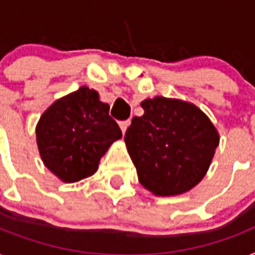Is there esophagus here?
<instances>
[{
	"label": "esophagus",
	"instance_id": "34e87169",
	"mask_svg": "<svg viewBox=\"0 0 255 255\" xmlns=\"http://www.w3.org/2000/svg\"><path fill=\"white\" fill-rule=\"evenodd\" d=\"M129 123H131L129 121L119 122V126H121V129H122V132H123V133H126V131H127V128H128V126H129Z\"/></svg>",
	"mask_w": 255,
	"mask_h": 255
}]
</instances>
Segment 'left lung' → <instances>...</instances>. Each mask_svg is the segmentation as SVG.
I'll list each match as a JSON object with an SVG mask.
<instances>
[{
	"mask_svg": "<svg viewBox=\"0 0 255 255\" xmlns=\"http://www.w3.org/2000/svg\"><path fill=\"white\" fill-rule=\"evenodd\" d=\"M124 141L138 182L156 196L190 191L207 174L220 136L194 103L154 97L144 99Z\"/></svg>",
	"mask_w": 255,
	"mask_h": 255,
	"instance_id": "left-lung-1",
	"label": "left lung"
}]
</instances>
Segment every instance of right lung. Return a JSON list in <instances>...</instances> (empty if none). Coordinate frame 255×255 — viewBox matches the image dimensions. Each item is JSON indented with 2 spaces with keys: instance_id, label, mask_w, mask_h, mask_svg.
Instances as JSON below:
<instances>
[{
  "instance_id": "1",
  "label": "right lung",
  "mask_w": 255,
  "mask_h": 255,
  "mask_svg": "<svg viewBox=\"0 0 255 255\" xmlns=\"http://www.w3.org/2000/svg\"><path fill=\"white\" fill-rule=\"evenodd\" d=\"M109 111L97 90L81 86L43 113L35 129L39 154L60 181L74 183L94 174L111 144L122 138Z\"/></svg>"
}]
</instances>
